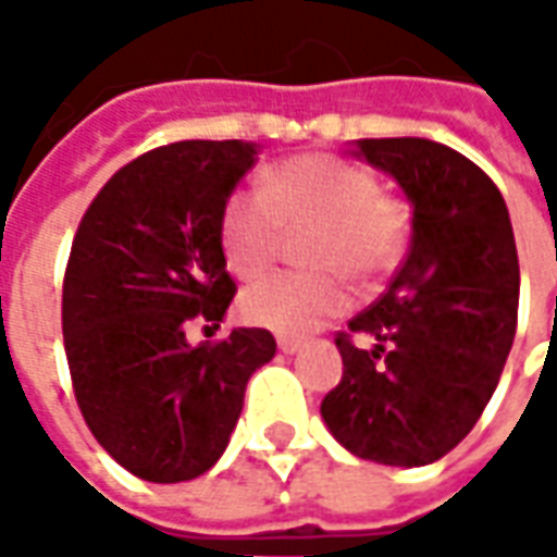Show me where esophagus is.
I'll list each match as a JSON object with an SVG mask.
<instances>
[{"label": "esophagus", "mask_w": 557, "mask_h": 557, "mask_svg": "<svg viewBox=\"0 0 557 557\" xmlns=\"http://www.w3.org/2000/svg\"><path fill=\"white\" fill-rule=\"evenodd\" d=\"M277 346L283 355H295V351H301V339L295 337H277Z\"/></svg>", "instance_id": "esophagus-1"}]
</instances>
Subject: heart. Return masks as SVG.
Segmentation results:
<instances>
[{"label": "heart", "instance_id": "heart-1", "mask_svg": "<svg viewBox=\"0 0 557 557\" xmlns=\"http://www.w3.org/2000/svg\"><path fill=\"white\" fill-rule=\"evenodd\" d=\"M307 262L319 274H274L242 295V315L277 334H310L346 310L341 274L375 280L406 247V211L379 182L334 154H298L265 172V194L238 190L220 218V244L235 277L253 280L277 259L286 232H310Z\"/></svg>", "mask_w": 557, "mask_h": 557}]
</instances>
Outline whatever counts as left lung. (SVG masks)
<instances>
[{
	"label": "left lung",
	"mask_w": 557,
	"mask_h": 557,
	"mask_svg": "<svg viewBox=\"0 0 557 557\" xmlns=\"http://www.w3.org/2000/svg\"><path fill=\"white\" fill-rule=\"evenodd\" d=\"M355 154L406 194L411 247L385 295L337 334L343 379L322 420L361 459L430 466L474 430L513 346V226L490 175L442 143L355 139Z\"/></svg>",
	"instance_id": "left-lung-1"
}]
</instances>
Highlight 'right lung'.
Masks as SVG:
<instances>
[{
	"label": "right lung",
	"instance_id": "obj_1",
	"mask_svg": "<svg viewBox=\"0 0 557 557\" xmlns=\"http://www.w3.org/2000/svg\"><path fill=\"white\" fill-rule=\"evenodd\" d=\"M259 148L184 139L115 172L83 214L62 289L74 397L115 462L151 483H182L218 462L250 375L274 358L265 327L187 343L218 327L235 283L220 218Z\"/></svg>",
	"mask_w": 557,
	"mask_h": 557
}]
</instances>
